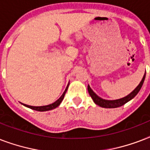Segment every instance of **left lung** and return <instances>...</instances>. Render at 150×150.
Returning a JSON list of instances; mask_svg holds the SVG:
<instances>
[{
	"mask_svg": "<svg viewBox=\"0 0 150 150\" xmlns=\"http://www.w3.org/2000/svg\"><path fill=\"white\" fill-rule=\"evenodd\" d=\"M145 77H146V74L144 75L143 78H142V81L140 82V83L139 84L136 88H135L134 90H133L130 94H128V96H125L123 98L118 99V100H103V99L100 98V96H98L95 93H94L92 89L89 87V86L88 85V92H89V95L92 97L93 100L94 101V103L97 104L98 106L101 107H104V108H116V107H119L123 106L124 104H125L126 103H128V101H130L132 99H133L136 95L138 94V93L139 92V90L141 89L142 86V84L144 82Z\"/></svg>",
	"mask_w": 150,
	"mask_h": 150,
	"instance_id": "8db88e82",
	"label": "left lung"
}]
</instances>
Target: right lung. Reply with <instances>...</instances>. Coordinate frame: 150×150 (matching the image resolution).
I'll use <instances>...</instances> for the list:
<instances>
[{
    "label": "right lung",
    "mask_w": 150,
    "mask_h": 150,
    "mask_svg": "<svg viewBox=\"0 0 150 150\" xmlns=\"http://www.w3.org/2000/svg\"><path fill=\"white\" fill-rule=\"evenodd\" d=\"M68 86L69 84H68L67 87H66L65 90L64 92L63 93V94L61 95V96L60 98L58 99L57 100H56L55 102L51 103V104H49V105H46V106H41V107H33V106H29V105H27V104H24V103H22V104L25 106V107H29L30 109H33L34 110H37V111H47V110H53L54 108H56L59 106V105L61 104V103L62 102V100H63L64 97V95H65L66 92H67V89L68 88Z\"/></svg>",
    "instance_id": "1"
}]
</instances>
